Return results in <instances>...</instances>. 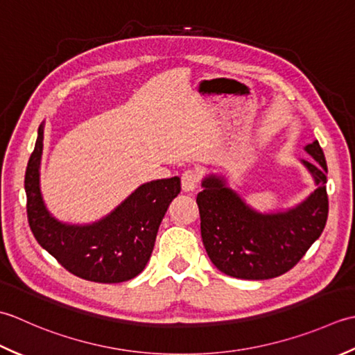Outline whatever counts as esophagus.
Returning <instances> with one entry per match:
<instances>
[{"mask_svg":"<svg viewBox=\"0 0 355 355\" xmlns=\"http://www.w3.org/2000/svg\"><path fill=\"white\" fill-rule=\"evenodd\" d=\"M180 184H182L184 191H194L199 184V173L196 170H187L184 171L182 178H180Z\"/></svg>","mask_w":355,"mask_h":355,"instance_id":"esophagus-1","label":"esophagus"}]
</instances>
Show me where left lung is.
<instances>
[{"instance_id": "1", "label": "left lung", "mask_w": 355, "mask_h": 355, "mask_svg": "<svg viewBox=\"0 0 355 355\" xmlns=\"http://www.w3.org/2000/svg\"><path fill=\"white\" fill-rule=\"evenodd\" d=\"M314 161L300 164L315 190L297 205L262 213L228 185L223 175H207L198 194L202 242L216 268L227 276L265 280L282 276L305 256L328 219V167L319 141L305 146Z\"/></svg>"}]
</instances>
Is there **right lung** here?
Wrapping results in <instances>:
<instances>
[{
  "instance_id": "obj_1",
  "label": "right lung",
  "mask_w": 355,
  "mask_h": 355,
  "mask_svg": "<svg viewBox=\"0 0 355 355\" xmlns=\"http://www.w3.org/2000/svg\"><path fill=\"white\" fill-rule=\"evenodd\" d=\"M44 147V124L38 128L35 150L26 170L27 219L36 241L75 276L121 284L142 272L155 247L165 213L180 193V179L146 182L99 220L69 223L56 219L44 204L40 168Z\"/></svg>"
}]
</instances>
